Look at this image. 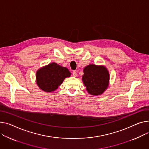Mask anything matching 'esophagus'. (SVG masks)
Wrapping results in <instances>:
<instances>
[{"label":"esophagus","instance_id":"34e87169","mask_svg":"<svg viewBox=\"0 0 149 149\" xmlns=\"http://www.w3.org/2000/svg\"><path fill=\"white\" fill-rule=\"evenodd\" d=\"M72 75H73V76H74V77H77V74L76 71H73V72H72Z\"/></svg>","mask_w":149,"mask_h":149}]
</instances>
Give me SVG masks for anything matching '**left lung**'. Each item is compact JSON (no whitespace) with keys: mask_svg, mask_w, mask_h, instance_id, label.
Masks as SVG:
<instances>
[{"mask_svg":"<svg viewBox=\"0 0 149 149\" xmlns=\"http://www.w3.org/2000/svg\"><path fill=\"white\" fill-rule=\"evenodd\" d=\"M83 72L82 80L89 94L97 96L105 91L109 84L110 75L104 66L91 64L84 68Z\"/></svg>","mask_w":149,"mask_h":149,"instance_id":"obj_1","label":"left lung"}]
</instances>
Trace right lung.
Here are the masks:
<instances>
[{"label":"right lung","mask_w":149,"mask_h":149,"mask_svg":"<svg viewBox=\"0 0 149 149\" xmlns=\"http://www.w3.org/2000/svg\"><path fill=\"white\" fill-rule=\"evenodd\" d=\"M71 76L68 69L53 62L39 69L36 74V83L41 90L52 92L62 83L65 78Z\"/></svg>","instance_id":"right-lung-1"}]
</instances>
